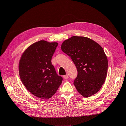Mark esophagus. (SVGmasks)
Here are the masks:
<instances>
[{
    "label": "esophagus",
    "mask_w": 126,
    "mask_h": 126,
    "mask_svg": "<svg viewBox=\"0 0 126 126\" xmlns=\"http://www.w3.org/2000/svg\"><path fill=\"white\" fill-rule=\"evenodd\" d=\"M63 77L64 78V79H67L68 78V77H68V74H66V75L63 76Z\"/></svg>",
    "instance_id": "obj_1"
}]
</instances>
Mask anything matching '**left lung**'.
<instances>
[{
  "mask_svg": "<svg viewBox=\"0 0 126 126\" xmlns=\"http://www.w3.org/2000/svg\"><path fill=\"white\" fill-rule=\"evenodd\" d=\"M61 48L77 68L78 75L74 82L76 89L84 97L96 94L107 74L108 59L104 49L94 41L79 36L64 40Z\"/></svg>",
  "mask_w": 126,
  "mask_h": 126,
  "instance_id": "left-lung-1",
  "label": "left lung"
}]
</instances>
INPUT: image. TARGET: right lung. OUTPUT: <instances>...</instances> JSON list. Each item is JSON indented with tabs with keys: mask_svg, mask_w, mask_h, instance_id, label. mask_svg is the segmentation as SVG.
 <instances>
[{
	"mask_svg": "<svg viewBox=\"0 0 126 126\" xmlns=\"http://www.w3.org/2000/svg\"><path fill=\"white\" fill-rule=\"evenodd\" d=\"M57 46V43L36 42L25 51L19 63L20 77L26 89L44 99L51 97L63 81L51 63Z\"/></svg>",
	"mask_w": 126,
	"mask_h": 126,
	"instance_id": "right-lung-1",
	"label": "right lung"
}]
</instances>
